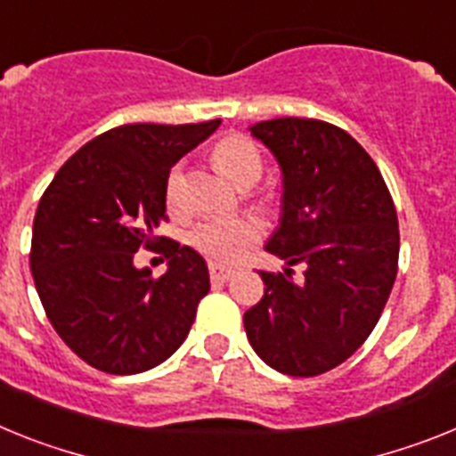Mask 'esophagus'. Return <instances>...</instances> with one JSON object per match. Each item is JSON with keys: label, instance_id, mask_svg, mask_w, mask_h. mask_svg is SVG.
Returning a JSON list of instances; mask_svg holds the SVG:
<instances>
[{"label": "esophagus", "instance_id": "esophagus-1", "mask_svg": "<svg viewBox=\"0 0 456 456\" xmlns=\"http://www.w3.org/2000/svg\"><path fill=\"white\" fill-rule=\"evenodd\" d=\"M208 271H211L213 282H227V280H232L236 275V271L232 266H223V264H211Z\"/></svg>", "mask_w": 456, "mask_h": 456}]
</instances>
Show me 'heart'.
<instances>
[{
	"mask_svg": "<svg viewBox=\"0 0 456 456\" xmlns=\"http://www.w3.org/2000/svg\"><path fill=\"white\" fill-rule=\"evenodd\" d=\"M213 162L216 167L227 176L232 183L240 185L250 179H259L264 160L256 149V144L243 134H229L220 140L213 149ZM181 167H174L167 176V192L169 204H179L181 197ZM261 227L252 217H217L208 223L200 224L192 232V245L197 250L204 252L206 256L217 261H236L250 250L252 245L259 240Z\"/></svg>",
	"mask_w": 456,
	"mask_h": 456,
	"instance_id": "b5f03b06",
	"label": "heart"
}]
</instances>
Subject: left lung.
Here are the masks:
<instances>
[{
    "label": "left lung",
    "instance_id": "8db88e82",
    "mask_svg": "<svg viewBox=\"0 0 456 456\" xmlns=\"http://www.w3.org/2000/svg\"><path fill=\"white\" fill-rule=\"evenodd\" d=\"M248 130L282 174L280 220L264 250L287 266L259 273L266 289L245 312V332L273 370L323 374L358 351L386 307L397 211L376 162L338 126L287 117ZM294 263L305 264L303 283L290 280Z\"/></svg>",
    "mask_w": 456,
    "mask_h": 456
}]
</instances>
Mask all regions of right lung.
<instances>
[{"label": "right lung", "mask_w": 456, "mask_h": 456, "mask_svg": "<svg viewBox=\"0 0 456 456\" xmlns=\"http://www.w3.org/2000/svg\"><path fill=\"white\" fill-rule=\"evenodd\" d=\"M223 124H130L63 162L38 201L31 275L59 338L108 374H140L185 342L211 280L204 256L165 243L167 271L134 266L167 220L169 169Z\"/></svg>", "instance_id": "1"}]
</instances>
